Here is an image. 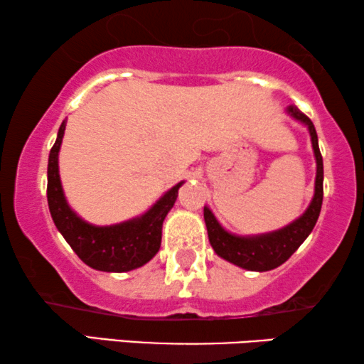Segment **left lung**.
Returning a JSON list of instances; mask_svg holds the SVG:
<instances>
[{
	"label": "left lung",
	"instance_id": "obj_1",
	"mask_svg": "<svg viewBox=\"0 0 364 364\" xmlns=\"http://www.w3.org/2000/svg\"><path fill=\"white\" fill-rule=\"evenodd\" d=\"M287 114L292 116L296 121L302 122L309 129L312 149H314L316 158V183H314V196H312L311 205L307 210L289 223L287 227L275 230L270 233H262V235H233L225 230L215 215L211 213L208 206H205V223L208 230V238L211 247L216 252V255L222 259L232 262L245 270H255V272H267L275 267L282 265L285 260L291 257L294 252L301 247V243L309 237V233L314 228V225L319 218L321 206H323V156H321L319 144H317V134L314 124L306 114H302L296 105H289Z\"/></svg>",
	"mask_w": 364,
	"mask_h": 364
}]
</instances>
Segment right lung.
<instances>
[{
    "instance_id": "add662e5",
    "label": "right lung",
    "mask_w": 364,
    "mask_h": 364,
    "mask_svg": "<svg viewBox=\"0 0 364 364\" xmlns=\"http://www.w3.org/2000/svg\"><path fill=\"white\" fill-rule=\"evenodd\" d=\"M65 134V121L58 129L57 141L48 156V208L55 227L62 233L79 259L92 269L102 272H129L142 267L158 254L161 230L168 211L178 198V183L164 193L144 215L127 222L97 227L87 223L68 206L58 174V151Z\"/></svg>"
}]
</instances>
